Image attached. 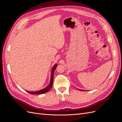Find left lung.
Returning <instances> with one entry per match:
<instances>
[{"instance_id": "left-lung-1", "label": "left lung", "mask_w": 122, "mask_h": 122, "mask_svg": "<svg viewBox=\"0 0 122 122\" xmlns=\"http://www.w3.org/2000/svg\"><path fill=\"white\" fill-rule=\"evenodd\" d=\"M79 90H80V89H79Z\"/></svg>"}]
</instances>
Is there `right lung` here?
I'll return each mask as SVG.
<instances>
[{
    "mask_svg": "<svg viewBox=\"0 0 122 122\" xmlns=\"http://www.w3.org/2000/svg\"><path fill=\"white\" fill-rule=\"evenodd\" d=\"M57 66V64H56L54 65V66L53 67V69L51 70V82L49 85H48L47 87L43 89H42L41 90H39V91L38 92H29L30 94H32V95H39V94H43L44 93L47 92L48 90H49L51 88L52 86H53V78H54V72L55 70V69L56 68Z\"/></svg>",
    "mask_w": 122,
    "mask_h": 122,
    "instance_id": "obj_1",
    "label": "right lung"
}]
</instances>
